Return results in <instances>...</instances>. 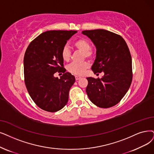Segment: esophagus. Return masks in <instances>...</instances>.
Instances as JSON below:
<instances>
[{"mask_svg":"<svg viewBox=\"0 0 154 154\" xmlns=\"http://www.w3.org/2000/svg\"><path fill=\"white\" fill-rule=\"evenodd\" d=\"M81 78V77L80 76H75V79H76V80L77 81V80H78V79H79Z\"/></svg>","mask_w":154,"mask_h":154,"instance_id":"1","label":"esophagus"}]
</instances>
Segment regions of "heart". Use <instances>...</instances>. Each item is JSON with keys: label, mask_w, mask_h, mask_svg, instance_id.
Here are the masks:
<instances>
[{"label": "heart", "mask_w": 154, "mask_h": 154, "mask_svg": "<svg viewBox=\"0 0 154 154\" xmlns=\"http://www.w3.org/2000/svg\"><path fill=\"white\" fill-rule=\"evenodd\" d=\"M74 46L78 51L83 53V59L87 58L88 59H92L94 57V51L90 48V44L88 40L84 38H80L76 40L73 44ZM61 57L65 61H69L71 59V52L69 47L65 45L61 50ZM90 64L88 61H83L80 63H72L67 66V70L72 75L80 76L83 75L88 68H89Z\"/></svg>", "instance_id": "b5f03b06"}]
</instances>
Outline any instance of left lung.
Instances as JSON below:
<instances>
[{"mask_svg": "<svg viewBox=\"0 0 154 154\" xmlns=\"http://www.w3.org/2000/svg\"><path fill=\"white\" fill-rule=\"evenodd\" d=\"M97 48L96 59L91 67L95 74L104 72L102 78H87L86 91L90 100L101 108L118 103L130 88L133 78L131 54L121 36L98 29L83 31Z\"/></svg>", "mask_w": 154, "mask_h": 154, "instance_id": "1", "label": "left lung"}]
</instances>
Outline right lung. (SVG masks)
<instances>
[{"label": "right lung", "mask_w": 154, "mask_h": 154, "mask_svg": "<svg viewBox=\"0 0 154 154\" xmlns=\"http://www.w3.org/2000/svg\"><path fill=\"white\" fill-rule=\"evenodd\" d=\"M77 31L52 30L42 33L30 42L24 56V83L36 105L54 112L67 103L69 91L75 82L71 73L65 72L61 50ZM57 71L63 75L53 76Z\"/></svg>", "instance_id": "1"}]
</instances>
